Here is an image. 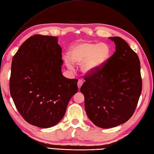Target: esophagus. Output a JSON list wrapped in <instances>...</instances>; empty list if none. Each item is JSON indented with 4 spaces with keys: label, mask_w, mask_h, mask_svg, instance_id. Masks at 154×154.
<instances>
[{
    "label": "esophagus",
    "mask_w": 154,
    "mask_h": 154,
    "mask_svg": "<svg viewBox=\"0 0 154 154\" xmlns=\"http://www.w3.org/2000/svg\"><path fill=\"white\" fill-rule=\"evenodd\" d=\"M83 80H81V79H79V81H78V83H77L78 88H79V89H80V88H81V85H83Z\"/></svg>",
    "instance_id": "esophagus-1"
}]
</instances>
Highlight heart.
Segmentation results:
<instances>
[{"instance_id":"b5f03b06","label":"heart","mask_w":154,"mask_h":154,"mask_svg":"<svg viewBox=\"0 0 154 154\" xmlns=\"http://www.w3.org/2000/svg\"><path fill=\"white\" fill-rule=\"evenodd\" d=\"M111 56V47L107 43L84 42L71 47L68 57H65L66 64L73 68V64L81 65L85 73H95L106 64Z\"/></svg>"}]
</instances>
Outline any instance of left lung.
<instances>
[{"label":"left lung","mask_w":154,"mask_h":154,"mask_svg":"<svg viewBox=\"0 0 154 154\" xmlns=\"http://www.w3.org/2000/svg\"><path fill=\"white\" fill-rule=\"evenodd\" d=\"M110 38L116 44V52L103 67L85 75L80 89L87 116L101 128H114L128 121L142 90L136 53L121 37Z\"/></svg>","instance_id":"obj_1"}]
</instances>
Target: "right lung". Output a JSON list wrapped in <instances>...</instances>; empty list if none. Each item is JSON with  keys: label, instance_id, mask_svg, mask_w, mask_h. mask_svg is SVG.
<instances>
[{"label": "right lung", "instance_id": "1", "mask_svg": "<svg viewBox=\"0 0 154 154\" xmlns=\"http://www.w3.org/2000/svg\"><path fill=\"white\" fill-rule=\"evenodd\" d=\"M61 53L57 37L35 35L13 58L11 95L21 116L32 125L48 128L57 124L78 91V80L62 75Z\"/></svg>", "mask_w": 154, "mask_h": 154}]
</instances>
